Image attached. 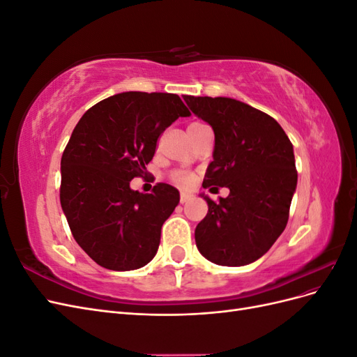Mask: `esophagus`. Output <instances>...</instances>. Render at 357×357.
Returning a JSON list of instances; mask_svg holds the SVG:
<instances>
[{
	"mask_svg": "<svg viewBox=\"0 0 357 357\" xmlns=\"http://www.w3.org/2000/svg\"><path fill=\"white\" fill-rule=\"evenodd\" d=\"M190 199H192L190 193H188V192H181V193H180V202H181V204H185V202H188V201H190Z\"/></svg>",
	"mask_w": 357,
	"mask_h": 357,
	"instance_id": "34e87169",
	"label": "esophagus"
}]
</instances>
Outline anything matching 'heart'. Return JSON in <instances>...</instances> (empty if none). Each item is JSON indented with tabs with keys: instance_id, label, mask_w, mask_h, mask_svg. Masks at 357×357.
<instances>
[{
	"instance_id": "1",
	"label": "heart",
	"mask_w": 357,
	"mask_h": 357,
	"mask_svg": "<svg viewBox=\"0 0 357 357\" xmlns=\"http://www.w3.org/2000/svg\"><path fill=\"white\" fill-rule=\"evenodd\" d=\"M195 123H198V122H195ZM171 177H172V181H174L176 185L183 186V188L190 186L193 183V176L190 174V172H186V171H174V172H172Z\"/></svg>"
}]
</instances>
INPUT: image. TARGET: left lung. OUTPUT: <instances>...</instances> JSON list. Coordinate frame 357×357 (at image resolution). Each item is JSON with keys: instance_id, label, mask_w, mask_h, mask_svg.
Listing matches in <instances>:
<instances>
[{"instance_id": "left-lung-1", "label": "left lung", "mask_w": 357, "mask_h": 357, "mask_svg": "<svg viewBox=\"0 0 357 357\" xmlns=\"http://www.w3.org/2000/svg\"><path fill=\"white\" fill-rule=\"evenodd\" d=\"M183 100L214 131L213 162L202 186L229 189L219 202L201 195L208 213L195 229L198 250L223 266L252 264L287 225L298 183L294 146L275 119L245 102L225 96Z\"/></svg>"}]
</instances>
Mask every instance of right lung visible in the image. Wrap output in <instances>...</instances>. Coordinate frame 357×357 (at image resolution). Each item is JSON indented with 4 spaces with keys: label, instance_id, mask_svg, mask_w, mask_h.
I'll list each match as a JSON object with an SVG mask.
<instances>
[{
    "label": "right lung",
    "instance_id": "add662e5",
    "mask_svg": "<svg viewBox=\"0 0 357 357\" xmlns=\"http://www.w3.org/2000/svg\"><path fill=\"white\" fill-rule=\"evenodd\" d=\"M190 112L176 93L123 92L95 104L75 125L61 159V207L74 240L112 271L147 265L180 193L158 183L132 190L153 159L156 142Z\"/></svg>",
    "mask_w": 357,
    "mask_h": 357
}]
</instances>
